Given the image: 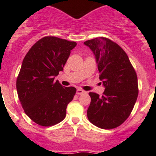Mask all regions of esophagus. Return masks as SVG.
Masks as SVG:
<instances>
[{
  "label": "esophagus",
  "instance_id": "1",
  "mask_svg": "<svg viewBox=\"0 0 156 156\" xmlns=\"http://www.w3.org/2000/svg\"><path fill=\"white\" fill-rule=\"evenodd\" d=\"M85 91L83 90L82 89H77L76 90V94H84Z\"/></svg>",
  "mask_w": 156,
  "mask_h": 156
}]
</instances>
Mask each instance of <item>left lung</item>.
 Here are the masks:
<instances>
[{
    "label": "left lung",
    "instance_id": "left-lung-1",
    "mask_svg": "<svg viewBox=\"0 0 156 156\" xmlns=\"http://www.w3.org/2000/svg\"><path fill=\"white\" fill-rule=\"evenodd\" d=\"M93 52L105 91L101 97L90 92L87 118L101 129L120 126L133 110L138 95L137 77L126 52L105 37L83 43Z\"/></svg>",
    "mask_w": 156,
    "mask_h": 156
}]
</instances>
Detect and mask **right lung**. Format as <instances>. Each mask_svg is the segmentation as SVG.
<instances>
[{
    "label": "right lung",
    "instance_id": "right-lung-1",
    "mask_svg": "<svg viewBox=\"0 0 156 156\" xmlns=\"http://www.w3.org/2000/svg\"><path fill=\"white\" fill-rule=\"evenodd\" d=\"M76 46L74 41L45 37L23 59L16 81L18 96L26 114L37 124L53 126L66 117L67 105L76 89L62 86L54 80Z\"/></svg>",
    "mask_w": 156,
    "mask_h": 156
}]
</instances>
